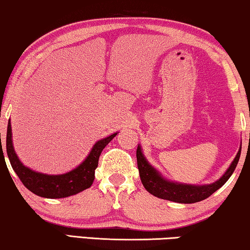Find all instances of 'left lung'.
I'll return each instance as SVG.
<instances>
[{"instance_id":"8db88e82","label":"left lung","mask_w":250,"mask_h":250,"mask_svg":"<svg viewBox=\"0 0 250 250\" xmlns=\"http://www.w3.org/2000/svg\"><path fill=\"white\" fill-rule=\"evenodd\" d=\"M240 153L241 148L238 151L230 167L223 174V176L220 180H217L216 182L207 184V186H189V184L174 183L165 180L152 166L149 165L139 146L138 149H136V159H138L140 177H141L143 187L146 188L148 192L153 194L155 197L174 201V203L193 204L206 199V198L211 196L215 191L220 189L222 186H224L225 182L233 174L235 167L238 165L239 158H240Z\"/></svg>"}]
</instances>
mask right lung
<instances>
[{"instance_id":"obj_1","label":"right lung","mask_w":250,"mask_h":250,"mask_svg":"<svg viewBox=\"0 0 250 250\" xmlns=\"http://www.w3.org/2000/svg\"><path fill=\"white\" fill-rule=\"evenodd\" d=\"M116 135L117 133L95 143L87 158L75 169L66 174H61V175H47V174L34 172L28 167L22 165L13 149L11 124L9 122L8 131H6V153H8L13 170L18 175L23 186L29 191H32L37 196L50 198V199L66 198L81 192L92 186L94 181L95 168L98 167L99 157L104 146Z\"/></svg>"}]
</instances>
